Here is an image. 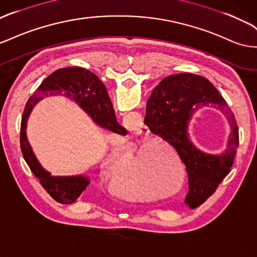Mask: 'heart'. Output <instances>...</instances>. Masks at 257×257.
<instances>
[{
  "instance_id": "1",
  "label": "heart",
  "mask_w": 257,
  "mask_h": 257,
  "mask_svg": "<svg viewBox=\"0 0 257 257\" xmlns=\"http://www.w3.org/2000/svg\"><path fill=\"white\" fill-rule=\"evenodd\" d=\"M134 164L136 171L140 173V176L144 174L145 172V165L142 161V156L140 152H137L134 158ZM130 169V160L124 157L119 150L113 149L110 152L107 161H106V171L108 174L112 178L120 177L124 174V172H126ZM135 188L132 190H124L121 192L124 197H126L132 200H144L147 198V193L146 190L142 188L140 184H135Z\"/></svg>"
}]
</instances>
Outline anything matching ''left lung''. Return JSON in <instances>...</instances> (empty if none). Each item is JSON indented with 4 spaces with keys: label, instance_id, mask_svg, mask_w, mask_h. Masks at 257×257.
<instances>
[{
    "label": "left lung",
    "instance_id": "left-lung-1",
    "mask_svg": "<svg viewBox=\"0 0 257 257\" xmlns=\"http://www.w3.org/2000/svg\"><path fill=\"white\" fill-rule=\"evenodd\" d=\"M213 106L225 113L232 133L224 154L213 156L200 152L188 138L192 115L201 107ZM144 123L152 134L171 145L185 164L189 191L185 202L196 209L210 198L229 174L239 147V128L234 114L212 83L192 73L173 74L154 88L147 102Z\"/></svg>",
    "mask_w": 257,
    "mask_h": 257
}]
</instances>
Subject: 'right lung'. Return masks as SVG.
Returning <instances> with one entry per match:
<instances>
[{"label":"right lung","mask_w":257,"mask_h":257,"mask_svg":"<svg viewBox=\"0 0 257 257\" xmlns=\"http://www.w3.org/2000/svg\"><path fill=\"white\" fill-rule=\"evenodd\" d=\"M62 94L79 103L99 126L116 134L126 135L127 131L116 121L114 109L106 86L96 74L80 67L62 68L54 71L41 83L37 93L27 101L20 124V148L25 161L41 185L54 200L70 204L77 200L89 184L85 176H51L38 162L27 140V121L32 108L46 95Z\"/></svg>","instance_id":"add662e5"}]
</instances>
